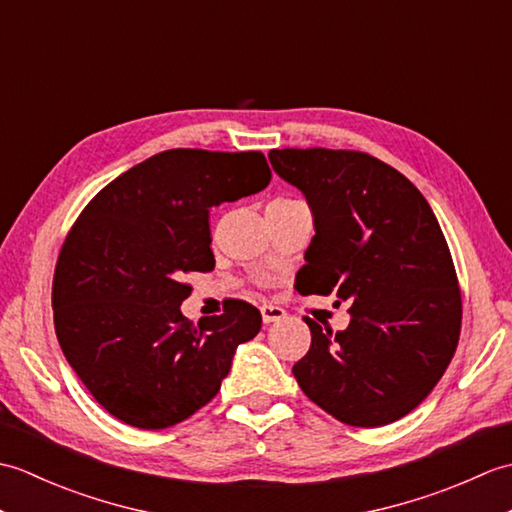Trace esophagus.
Masks as SVG:
<instances>
[{
    "instance_id": "obj_1",
    "label": "esophagus",
    "mask_w": 512,
    "mask_h": 512,
    "mask_svg": "<svg viewBox=\"0 0 512 512\" xmlns=\"http://www.w3.org/2000/svg\"><path fill=\"white\" fill-rule=\"evenodd\" d=\"M262 317H264V323H275L286 317V310L273 306V303H266V306H262Z\"/></svg>"
}]
</instances>
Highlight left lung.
Here are the masks:
<instances>
[{
    "mask_svg": "<svg viewBox=\"0 0 512 512\" xmlns=\"http://www.w3.org/2000/svg\"><path fill=\"white\" fill-rule=\"evenodd\" d=\"M270 165L303 191L317 235L301 295L350 301L341 332L306 317L308 354L292 367L314 405L352 427H383L431 394L460 341L462 292L429 202L365 151L273 149Z\"/></svg>",
    "mask_w": 512,
    "mask_h": 512,
    "instance_id": "obj_1",
    "label": "left lung"
}]
</instances>
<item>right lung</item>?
Here are the masks:
<instances>
[{"mask_svg": "<svg viewBox=\"0 0 512 512\" xmlns=\"http://www.w3.org/2000/svg\"><path fill=\"white\" fill-rule=\"evenodd\" d=\"M262 151L167 149L103 187L76 217L52 279L54 330L99 405L138 429L193 416L231 369L262 314L231 299L198 323L182 317V277L209 273V211L262 191Z\"/></svg>", "mask_w": 512, "mask_h": 512, "instance_id": "right-lung-1", "label": "right lung"}]
</instances>
